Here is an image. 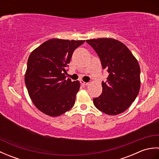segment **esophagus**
Masks as SVG:
<instances>
[{
	"label": "esophagus",
	"instance_id": "obj_1",
	"mask_svg": "<svg viewBox=\"0 0 159 159\" xmlns=\"http://www.w3.org/2000/svg\"><path fill=\"white\" fill-rule=\"evenodd\" d=\"M80 84H81V85H83V86H87V85H88V83H85V82H83V81H82V80H80Z\"/></svg>",
	"mask_w": 159,
	"mask_h": 159
}]
</instances>
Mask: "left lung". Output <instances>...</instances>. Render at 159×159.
Returning <instances> with one entry per match:
<instances>
[{
	"label": "left lung",
	"instance_id": "obj_1",
	"mask_svg": "<svg viewBox=\"0 0 159 159\" xmlns=\"http://www.w3.org/2000/svg\"><path fill=\"white\" fill-rule=\"evenodd\" d=\"M100 59L109 76L102 82V93L93 99L98 109L111 116L123 113L139 92L140 67L123 43L112 38L86 40Z\"/></svg>",
	"mask_w": 159,
	"mask_h": 159
}]
</instances>
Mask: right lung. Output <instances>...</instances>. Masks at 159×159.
I'll return each instance as SVG.
<instances>
[{
    "label": "right lung",
    "mask_w": 159,
    "mask_h": 159,
    "mask_svg": "<svg viewBox=\"0 0 159 159\" xmlns=\"http://www.w3.org/2000/svg\"><path fill=\"white\" fill-rule=\"evenodd\" d=\"M85 40L52 39L29 55L25 80L29 95L38 109L59 116L73 107L80 83L66 79L72 54Z\"/></svg>",
    "instance_id": "obj_1"
}]
</instances>
